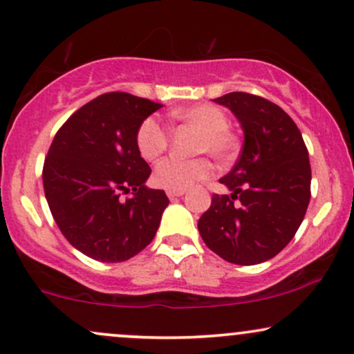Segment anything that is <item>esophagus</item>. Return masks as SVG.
I'll return each instance as SVG.
<instances>
[{"mask_svg":"<svg viewBox=\"0 0 354 354\" xmlns=\"http://www.w3.org/2000/svg\"><path fill=\"white\" fill-rule=\"evenodd\" d=\"M185 194V189H169L167 190V197L169 198H177L180 196H184Z\"/></svg>","mask_w":354,"mask_h":354,"instance_id":"34e87169","label":"esophagus"}]
</instances>
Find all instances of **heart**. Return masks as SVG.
<instances>
[{"mask_svg": "<svg viewBox=\"0 0 354 354\" xmlns=\"http://www.w3.org/2000/svg\"><path fill=\"white\" fill-rule=\"evenodd\" d=\"M174 118L194 125L201 130L196 150L198 153H210L216 160L225 162L234 157L237 149L236 137L229 130V117L224 110L210 103L178 109L172 112ZM135 144L145 160H156L169 147V132L157 117H147L137 129ZM214 167L207 157L185 160L178 157H167L156 165L153 180L164 189H187L197 182L212 176Z\"/></svg>", "mask_w": 354, "mask_h": 354, "instance_id": "1", "label": "heart"}]
</instances>
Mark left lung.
I'll use <instances>...</instances> for the list:
<instances>
[{"mask_svg":"<svg viewBox=\"0 0 354 354\" xmlns=\"http://www.w3.org/2000/svg\"><path fill=\"white\" fill-rule=\"evenodd\" d=\"M214 102L239 118L244 145L234 169L219 180L232 194H214L197 222L198 232L227 263H264L289 244L308 210V149L295 120L276 103L245 91Z\"/></svg>","mask_w":354,"mask_h":354,"instance_id":"1","label":"left lung"}]
</instances>
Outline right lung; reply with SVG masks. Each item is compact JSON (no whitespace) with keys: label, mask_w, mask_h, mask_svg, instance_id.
Segmentation results:
<instances>
[{"label":"right lung","mask_w":354,"mask_h":354,"mask_svg":"<svg viewBox=\"0 0 354 354\" xmlns=\"http://www.w3.org/2000/svg\"><path fill=\"white\" fill-rule=\"evenodd\" d=\"M160 106L125 91L103 93L71 115L51 142L43 164L51 216L91 259L122 263L156 237L169 198L144 185L152 170L135 135Z\"/></svg>","instance_id":"obj_1"}]
</instances>
